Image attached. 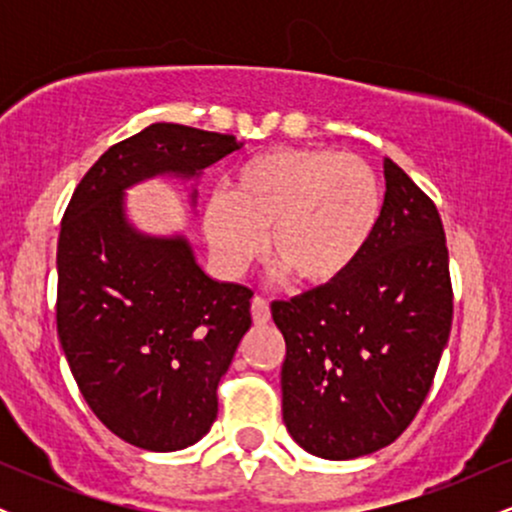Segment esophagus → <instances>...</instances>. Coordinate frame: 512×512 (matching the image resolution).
<instances>
[{
	"label": "esophagus",
	"mask_w": 512,
	"mask_h": 512,
	"mask_svg": "<svg viewBox=\"0 0 512 512\" xmlns=\"http://www.w3.org/2000/svg\"><path fill=\"white\" fill-rule=\"evenodd\" d=\"M250 313H252V320H255V325H267L269 317H272V310H269V301H264V298L255 296L250 303Z\"/></svg>",
	"instance_id": "34e87169"
}]
</instances>
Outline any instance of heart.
Masks as SVG:
<instances>
[{
    "label": "heart",
    "instance_id": "1",
    "mask_svg": "<svg viewBox=\"0 0 512 512\" xmlns=\"http://www.w3.org/2000/svg\"><path fill=\"white\" fill-rule=\"evenodd\" d=\"M383 216V185L361 158L327 146H284L248 158L211 195L202 231L216 267L240 276L267 233L272 264L305 289H325L356 267Z\"/></svg>",
    "mask_w": 512,
    "mask_h": 512
}]
</instances>
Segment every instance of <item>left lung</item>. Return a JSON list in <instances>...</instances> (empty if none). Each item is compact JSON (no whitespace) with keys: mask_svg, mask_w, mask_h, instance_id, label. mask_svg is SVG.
I'll use <instances>...</instances> for the list:
<instances>
[{"mask_svg":"<svg viewBox=\"0 0 512 512\" xmlns=\"http://www.w3.org/2000/svg\"><path fill=\"white\" fill-rule=\"evenodd\" d=\"M383 166V216L356 267L337 284L272 303L286 339L284 424L325 460L395 443L424 404L450 337L443 221L392 158Z\"/></svg>","mask_w":512,"mask_h":512,"instance_id":"obj_1","label":"left lung"}]
</instances>
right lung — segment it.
Masks as SVG:
<instances>
[{
	"label": "right lung",
	"instance_id": "right-lung-1",
	"mask_svg": "<svg viewBox=\"0 0 512 512\" xmlns=\"http://www.w3.org/2000/svg\"><path fill=\"white\" fill-rule=\"evenodd\" d=\"M236 149L233 134L156 122L110 146L62 216L57 337L93 414L137 448L182 450L209 431L252 291L209 279L185 238L134 231L122 190L161 173L192 178Z\"/></svg>",
	"mask_w": 512,
	"mask_h": 512
}]
</instances>
